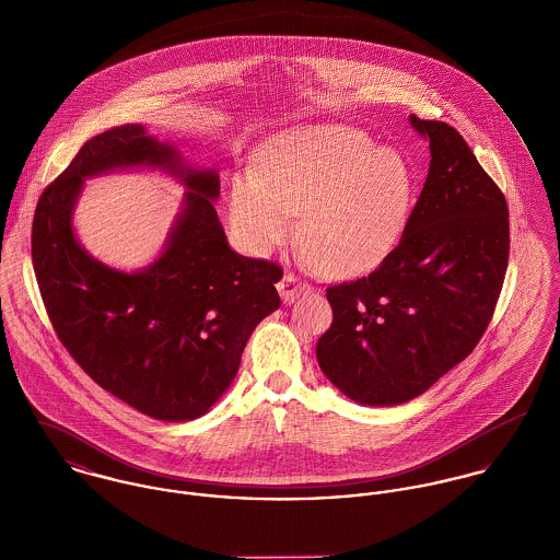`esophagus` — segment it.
Instances as JSON below:
<instances>
[{"mask_svg":"<svg viewBox=\"0 0 560 560\" xmlns=\"http://www.w3.org/2000/svg\"><path fill=\"white\" fill-rule=\"evenodd\" d=\"M306 289H308V284L302 282L295 273H284L282 282L278 284V291H280V298L284 304H293Z\"/></svg>","mask_w":560,"mask_h":560,"instance_id":"esophagus-1","label":"esophagus"}]
</instances>
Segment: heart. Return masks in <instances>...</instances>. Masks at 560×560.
<instances>
[{
  "label": "heart",
  "instance_id": "obj_1",
  "mask_svg": "<svg viewBox=\"0 0 560 560\" xmlns=\"http://www.w3.org/2000/svg\"><path fill=\"white\" fill-rule=\"evenodd\" d=\"M413 202V176L393 151L364 133L317 125L291 131L260 158V172L233 180V226L247 249L265 254L291 240L317 269L349 278L375 269L397 245Z\"/></svg>",
  "mask_w": 560,
  "mask_h": 560
}]
</instances>
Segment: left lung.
Segmentation results:
<instances>
[{"label":"left lung","instance_id":"1","mask_svg":"<svg viewBox=\"0 0 560 560\" xmlns=\"http://www.w3.org/2000/svg\"><path fill=\"white\" fill-rule=\"evenodd\" d=\"M431 163L399 245L366 278L327 289L323 375L351 400L390 407L427 393L487 329L509 262V209L466 140L409 116Z\"/></svg>","mask_w":560,"mask_h":560}]
</instances>
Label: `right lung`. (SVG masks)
<instances>
[{"label": "right lung", "mask_w": 560, "mask_h": 560, "mask_svg": "<svg viewBox=\"0 0 560 560\" xmlns=\"http://www.w3.org/2000/svg\"><path fill=\"white\" fill-rule=\"evenodd\" d=\"M144 166L188 191L161 256L120 272L84 252L72 213L85 177ZM218 198L215 170L185 163L144 125H122L88 140L34 213L32 262L58 338L103 390L165 422L205 416L233 384L254 327L280 308L282 269L231 249Z\"/></svg>", "instance_id": "right-lung-1"}]
</instances>
